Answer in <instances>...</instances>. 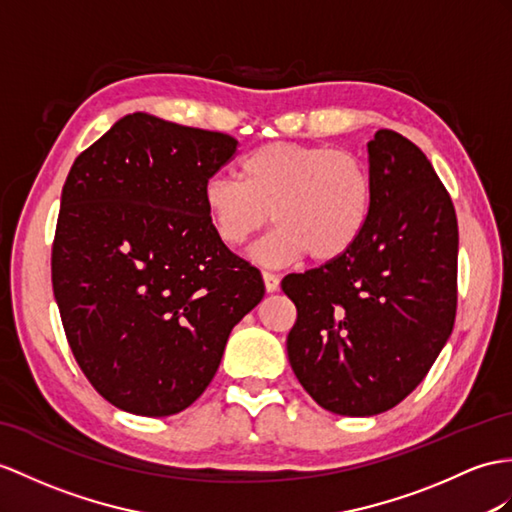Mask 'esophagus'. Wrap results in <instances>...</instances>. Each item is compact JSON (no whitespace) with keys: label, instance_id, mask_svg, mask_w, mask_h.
I'll list each match as a JSON object with an SVG mask.
<instances>
[{"label":"esophagus","instance_id":"esophagus-1","mask_svg":"<svg viewBox=\"0 0 512 512\" xmlns=\"http://www.w3.org/2000/svg\"><path fill=\"white\" fill-rule=\"evenodd\" d=\"M263 280H265V289H267L269 293H273V291H278V289H280V278L276 276V273L263 271Z\"/></svg>","mask_w":512,"mask_h":512}]
</instances>
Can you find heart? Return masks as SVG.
Listing matches in <instances>:
<instances>
[{
  "label": "heart",
  "instance_id": "b5f03b06",
  "mask_svg": "<svg viewBox=\"0 0 512 512\" xmlns=\"http://www.w3.org/2000/svg\"><path fill=\"white\" fill-rule=\"evenodd\" d=\"M239 179L213 176L204 184V208L219 239L239 247L278 223L254 249V258L282 267L310 256L315 263L350 252L371 213V178L358 156L321 145L273 141L252 149Z\"/></svg>",
  "mask_w": 512,
  "mask_h": 512
}]
</instances>
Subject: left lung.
Returning <instances> with one entry per match:
<instances>
[{
	"label": "left lung",
	"mask_w": 512,
	"mask_h": 512,
	"mask_svg": "<svg viewBox=\"0 0 512 512\" xmlns=\"http://www.w3.org/2000/svg\"><path fill=\"white\" fill-rule=\"evenodd\" d=\"M369 221L350 252L289 273L297 308L286 352L299 384L336 415L400 404L450 339L458 302V221L430 160L406 136L367 143Z\"/></svg>",
	"instance_id": "1"
}]
</instances>
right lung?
<instances>
[{
    "mask_svg": "<svg viewBox=\"0 0 512 512\" xmlns=\"http://www.w3.org/2000/svg\"><path fill=\"white\" fill-rule=\"evenodd\" d=\"M236 145L134 112L84 149L62 186L52 245L62 328L93 389L126 413L189 408L265 295L204 208L206 180Z\"/></svg>",
    "mask_w": 512,
    "mask_h": 512,
    "instance_id": "add662e5",
    "label": "right lung"
}]
</instances>
